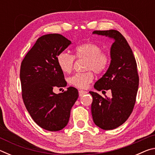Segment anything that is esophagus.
Segmentation results:
<instances>
[{
	"instance_id": "34e87169",
	"label": "esophagus",
	"mask_w": 155,
	"mask_h": 155,
	"mask_svg": "<svg viewBox=\"0 0 155 155\" xmlns=\"http://www.w3.org/2000/svg\"><path fill=\"white\" fill-rule=\"evenodd\" d=\"M87 93V91H84V90H79L78 91V94H79V96H82L84 94H86Z\"/></svg>"
}]
</instances>
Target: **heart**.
Instances as JSON below:
<instances>
[{
	"instance_id": "heart-1",
	"label": "heart",
	"mask_w": 155,
	"mask_h": 155,
	"mask_svg": "<svg viewBox=\"0 0 155 155\" xmlns=\"http://www.w3.org/2000/svg\"><path fill=\"white\" fill-rule=\"evenodd\" d=\"M74 56L79 59H85V70H92L97 74L104 72L108 66L109 56L105 52L101 51V46L92 42L81 44L75 48ZM57 61L61 71L64 73L72 72L74 67V57L65 52H61L57 55ZM94 74L91 71L78 73L68 78L70 85L79 89H85L92 82Z\"/></svg>"
}]
</instances>
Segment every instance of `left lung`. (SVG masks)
<instances>
[{"label": "left lung", "instance_id": "1", "mask_svg": "<svg viewBox=\"0 0 155 155\" xmlns=\"http://www.w3.org/2000/svg\"><path fill=\"white\" fill-rule=\"evenodd\" d=\"M92 33L114 41L110 49L109 68L94 86L98 91L111 90V98L90 91L93 98L94 122L102 129L112 130L124 124L133 111L139 87L137 64L130 46L119 31H94Z\"/></svg>", "mask_w": 155, "mask_h": 155}]
</instances>
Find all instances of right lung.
Instances as JSON below:
<instances>
[{
  "instance_id": "right-lung-1",
  "label": "right lung",
  "mask_w": 155,
  "mask_h": 155,
  "mask_svg": "<svg viewBox=\"0 0 155 155\" xmlns=\"http://www.w3.org/2000/svg\"><path fill=\"white\" fill-rule=\"evenodd\" d=\"M71 43L60 34L41 36L21 64L20 77L26 108L37 124L49 131L60 130L68 124L78 97V90L73 87L63 93L53 92L55 87L67 85L57 57Z\"/></svg>"
}]
</instances>
